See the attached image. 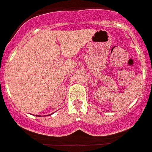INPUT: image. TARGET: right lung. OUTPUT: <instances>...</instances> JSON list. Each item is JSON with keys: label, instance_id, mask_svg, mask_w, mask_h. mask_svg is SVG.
<instances>
[{"label": "right lung", "instance_id": "add662e5", "mask_svg": "<svg viewBox=\"0 0 152 152\" xmlns=\"http://www.w3.org/2000/svg\"><path fill=\"white\" fill-rule=\"evenodd\" d=\"M49 115H51V114H49ZM36 116H39V115H36Z\"/></svg>", "mask_w": 152, "mask_h": 152}]
</instances>
